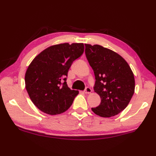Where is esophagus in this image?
Listing matches in <instances>:
<instances>
[{
	"mask_svg": "<svg viewBox=\"0 0 156 156\" xmlns=\"http://www.w3.org/2000/svg\"><path fill=\"white\" fill-rule=\"evenodd\" d=\"M91 92H92V90H91V88L90 87H87L85 88L84 92L86 94H90Z\"/></svg>",
	"mask_w": 156,
	"mask_h": 156,
	"instance_id": "1",
	"label": "esophagus"
}]
</instances>
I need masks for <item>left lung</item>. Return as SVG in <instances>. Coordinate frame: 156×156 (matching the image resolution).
<instances>
[{"instance_id": "1", "label": "left lung", "mask_w": 156, "mask_h": 156, "mask_svg": "<svg viewBox=\"0 0 156 156\" xmlns=\"http://www.w3.org/2000/svg\"><path fill=\"white\" fill-rule=\"evenodd\" d=\"M85 54L94 73V90L101 99L92 111L102 117L118 115L134 94L135 78L130 66L120 55L99 45L85 44Z\"/></svg>"}]
</instances>
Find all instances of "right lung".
Segmentation results:
<instances>
[{
	"label": "right lung",
	"instance_id": "obj_1",
	"mask_svg": "<svg viewBox=\"0 0 156 156\" xmlns=\"http://www.w3.org/2000/svg\"><path fill=\"white\" fill-rule=\"evenodd\" d=\"M84 49L83 44L52 45L31 62L25 73V88L39 110L54 115L70 107L79 92L68 87V72L73 62L83 54Z\"/></svg>",
	"mask_w": 156,
	"mask_h": 156
}]
</instances>
